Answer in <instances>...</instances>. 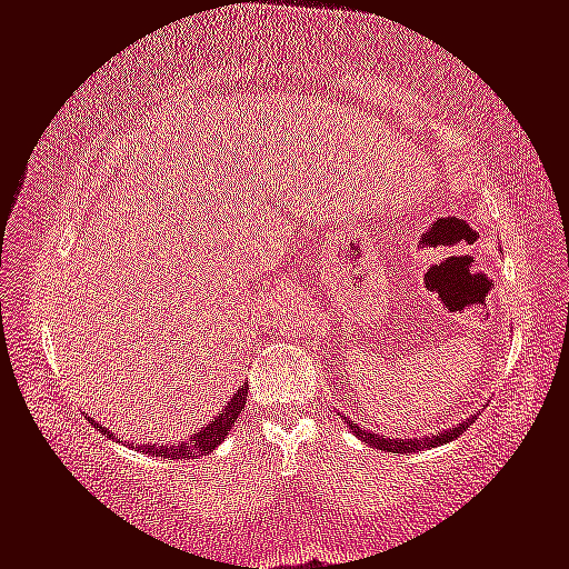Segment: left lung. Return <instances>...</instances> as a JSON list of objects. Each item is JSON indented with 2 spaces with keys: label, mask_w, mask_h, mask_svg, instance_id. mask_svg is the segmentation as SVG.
<instances>
[{
  "label": "left lung",
  "mask_w": 569,
  "mask_h": 569,
  "mask_svg": "<svg viewBox=\"0 0 569 569\" xmlns=\"http://www.w3.org/2000/svg\"><path fill=\"white\" fill-rule=\"evenodd\" d=\"M470 423H475V417L465 419L460 427H452L442 431V435H435V437H419V439H391V437H380V435H370L362 427H352L355 435H358L362 442L370 445L372 449H383V452H398V455H406V452H421V449L427 447H437V445H445V442H452L462 435V429H468Z\"/></svg>",
  "instance_id": "obj_1"
}]
</instances>
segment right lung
<instances>
[{
  "label": "right lung",
  "mask_w": 569,
  "mask_h": 569,
  "mask_svg": "<svg viewBox=\"0 0 569 569\" xmlns=\"http://www.w3.org/2000/svg\"><path fill=\"white\" fill-rule=\"evenodd\" d=\"M244 401H248V386H242L240 391H237L230 401H227L224 411L219 413V417L211 419L207 427H201L197 435L189 437V442L178 445V447H156V445H134V449H142L146 455H156V457H171V460H199V457L214 452L217 445L224 442V437L230 435V429L234 427L237 417H240V411L244 409ZM94 423L97 429H101L97 421ZM104 431V429H101ZM109 435V431H104Z\"/></svg>",
  "instance_id": "right-lung-1"
}]
</instances>
